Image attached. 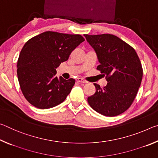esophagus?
Listing matches in <instances>:
<instances>
[{
	"mask_svg": "<svg viewBox=\"0 0 158 158\" xmlns=\"http://www.w3.org/2000/svg\"><path fill=\"white\" fill-rule=\"evenodd\" d=\"M77 81H78L79 83H82V84H86L87 83V81H85L84 79L81 78V77H80V78H77Z\"/></svg>",
	"mask_w": 158,
	"mask_h": 158,
	"instance_id": "esophagus-1",
	"label": "esophagus"
}]
</instances>
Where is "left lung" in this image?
<instances>
[{
  "label": "left lung",
  "instance_id": "8db88e82",
  "mask_svg": "<svg viewBox=\"0 0 158 158\" xmlns=\"http://www.w3.org/2000/svg\"><path fill=\"white\" fill-rule=\"evenodd\" d=\"M97 53V69L106 77L107 84H93L96 91L88 98L91 108L105 116H116L129 109L137 94L143 69L135 49L111 34H84Z\"/></svg>",
  "mask_w": 158,
  "mask_h": 158
}]
</instances>
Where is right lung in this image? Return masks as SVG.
I'll return each instance as SVG.
<instances>
[{
    "instance_id": "right-lung-1",
    "label": "right lung",
    "mask_w": 158,
    "mask_h": 158,
    "mask_svg": "<svg viewBox=\"0 0 158 158\" xmlns=\"http://www.w3.org/2000/svg\"><path fill=\"white\" fill-rule=\"evenodd\" d=\"M85 40L81 35L46 31L32 37L22 48L17 61V77L23 96L41 109L62 103L75 79L56 76L61 63Z\"/></svg>"
}]
</instances>
